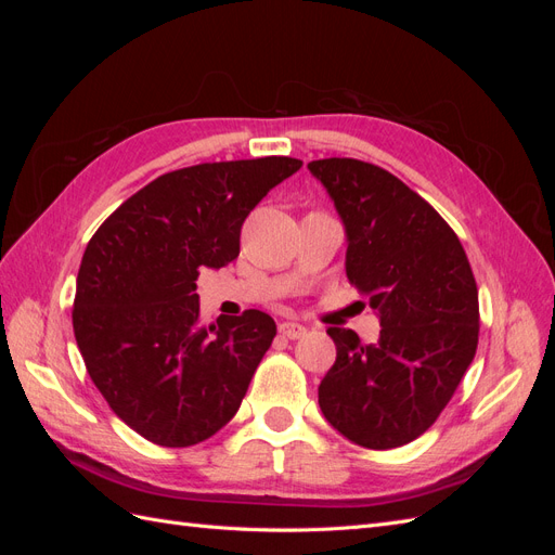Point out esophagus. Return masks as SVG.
Masks as SVG:
<instances>
[{
    "mask_svg": "<svg viewBox=\"0 0 555 555\" xmlns=\"http://www.w3.org/2000/svg\"><path fill=\"white\" fill-rule=\"evenodd\" d=\"M306 333H308V328L296 324V322H282V324H280V335H282V338L298 340V338H304Z\"/></svg>",
    "mask_w": 555,
    "mask_h": 555,
    "instance_id": "obj_1",
    "label": "esophagus"
}]
</instances>
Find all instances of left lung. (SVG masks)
Here are the masks:
<instances>
[{
  "label": "left lung",
  "mask_w": 555,
  "mask_h": 555,
  "mask_svg": "<svg viewBox=\"0 0 555 555\" xmlns=\"http://www.w3.org/2000/svg\"><path fill=\"white\" fill-rule=\"evenodd\" d=\"M347 231V278L379 312V343L331 326L338 357L319 408L347 440L396 449L424 435L475 359L479 292L465 249L426 198L382 166L310 162Z\"/></svg>",
  "instance_id": "1"
}]
</instances>
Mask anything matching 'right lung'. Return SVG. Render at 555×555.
<instances>
[{
  "mask_svg": "<svg viewBox=\"0 0 555 555\" xmlns=\"http://www.w3.org/2000/svg\"><path fill=\"white\" fill-rule=\"evenodd\" d=\"M300 166L259 157L164 173L90 238L74 335L99 393L141 438L192 447L238 412L278 328L261 310L201 324L196 280L238 257L249 210Z\"/></svg>",
  "mask_w": 555,
  "mask_h": 555,
  "instance_id": "1",
  "label": "right lung"
}]
</instances>
